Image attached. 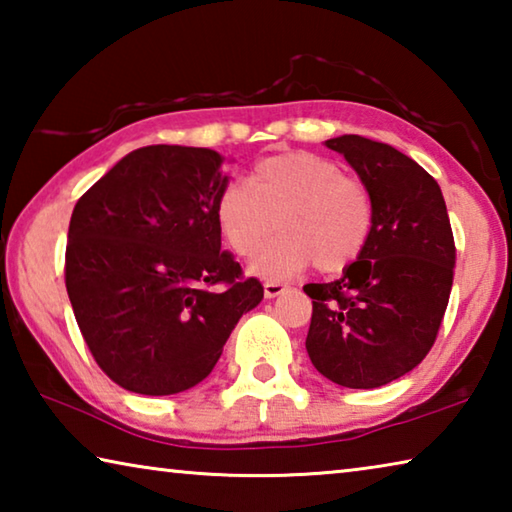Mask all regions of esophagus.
I'll list each match as a JSON object with an SVG mask.
<instances>
[{"label":"esophagus","mask_w":512,"mask_h":512,"mask_svg":"<svg viewBox=\"0 0 512 512\" xmlns=\"http://www.w3.org/2000/svg\"><path fill=\"white\" fill-rule=\"evenodd\" d=\"M287 291V287H284V284H280V282H266L264 284V296L271 300V298H277L280 296V293H284Z\"/></svg>","instance_id":"1"}]
</instances>
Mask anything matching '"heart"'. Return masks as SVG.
<instances>
[{
    "mask_svg": "<svg viewBox=\"0 0 512 512\" xmlns=\"http://www.w3.org/2000/svg\"><path fill=\"white\" fill-rule=\"evenodd\" d=\"M221 235L248 271L264 280H284L314 264L339 273L357 262L372 232V198L361 180L309 151L275 153L253 164L248 187L230 183L214 205Z\"/></svg>",
    "mask_w": 512,
    "mask_h": 512,
    "instance_id": "obj_1",
    "label": "heart"
}]
</instances>
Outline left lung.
Listing matches in <instances>:
<instances>
[{
  "label": "left lung",
  "instance_id": "1",
  "mask_svg": "<svg viewBox=\"0 0 512 512\" xmlns=\"http://www.w3.org/2000/svg\"><path fill=\"white\" fill-rule=\"evenodd\" d=\"M372 198V232L339 280L305 284L311 298L307 354L345 388H379L427 357L443 323L456 248L436 180L391 144L361 135L325 142Z\"/></svg>",
  "mask_w": 512,
  "mask_h": 512
}]
</instances>
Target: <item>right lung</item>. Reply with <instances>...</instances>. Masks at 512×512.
Returning a JSON list of instances; mask_svg holds the SVG:
<instances>
[{
  "label": "right lung",
  "mask_w": 512,
  "mask_h": 512,
  "mask_svg": "<svg viewBox=\"0 0 512 512\" xmlns=\"http://www.w3.org/2000/svg\"><path fill=\"white\" fill-rule=\"evenodd\" d=\"M223 160L196 146H142L74 207L67 296L94 361L126 391L173 395L201 384L239 318L264 298L221 250Z\"/></svg>",
  "instance_id": "obj_1"
}]
</instances>
